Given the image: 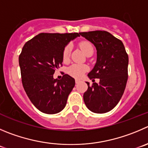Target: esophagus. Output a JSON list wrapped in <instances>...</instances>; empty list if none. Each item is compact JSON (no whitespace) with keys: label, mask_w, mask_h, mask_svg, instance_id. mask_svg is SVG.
Segmentation results:
<instances>
[{"label":"esophagus","mask_w":148,"mask_h":148,"mask_svg":"<svg viewBox=\"0 0 148 148\" xmlns=\"http://www.w3.org/2000/svg\"><path fill=\"white\" fill-rule=\"evenodd\" d=\"M80 81H81V80L78 79V78H76V79H75V83H76V84H78Z\"/></svg>","instance_id":"obj_1"}]
</instances>
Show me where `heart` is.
<instances>
[{
    "label": "heart",
    "instance_id": "1",
    "mask_svg": "<svg viewBox=\"0 0 148 148\" xmlns=\"http://www.w3.org/2000/svg\"><path fill=\"white\" fill-rule=\"evenodd\" d=\"M79 46L81 49H82L84 54H87L91 51H94L92 44L88 41H82L79 43ZM71 52V46L67 45L63 50L62 57L64 61L68 60L69 57ZM88 70V67L85 64H74L70 66L68 68V73L72 76L75 77V78H81L84 75V73Z\"/></svg>",
    "mask_w": 148,
    "mask_h": 148
}]
</instances>
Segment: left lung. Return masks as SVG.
<instances>
[{"label":"left lung","mask_w":148,"mask_h":148,"mask_svg":"<svg viewBox=\"0 0 148 148\" xmlns=\"http://www.w3.org/2000/svg\"><path fill=\"white\" fill-rule=\"evenodd\" d=\"M80 35L94 45L97 62L88 73L89 79L99 78L84 94L87 108L95 113H105L113 109L126 88L128 80L129 57L121 40L106 31H91Z\"/></svg>","instance_id":"1"}]
</instances>
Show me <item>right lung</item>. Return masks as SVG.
<instances>
[{"mask_svg":"<svg viewBox=\"0 0 148 148\" xmlns=\"http://www.w3.org/2000/svg\"><path fill=\"white\" fill-rule=\"evenodd\" d=\"M80 33H40L24 45L19 57L24 89L40 112L56 114L67 104L75 79L64 74L61 80L54 73L63 62V50Z\"/></svg>","mask_w":148,"mask_h":148,"instance_id":"obj_1","label":"right lung"}]
</instances>
